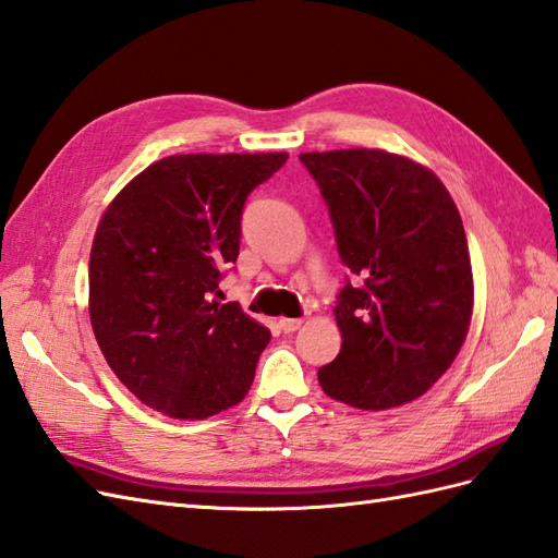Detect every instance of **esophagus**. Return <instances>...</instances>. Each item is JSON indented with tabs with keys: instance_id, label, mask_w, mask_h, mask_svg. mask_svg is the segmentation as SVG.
I'll list each match as a JSON object with an SVG mask.
<instances>
[{
	"instance_id": "1",
	"label": "esophagus",
	"mask_w": 558,
	"mask_h": 558,
	"mask_svg": "<svg viewBox=\"0 0 558 558\" xmlns=\"http://www.w3.org/2000/svg\"><path fill=\"white\" fill-rule=\"evenodd\" d=\"M278 327L284 335H290V332H294V330H299V327H302V318H280Z\"/></svg>"
}]
</instances>
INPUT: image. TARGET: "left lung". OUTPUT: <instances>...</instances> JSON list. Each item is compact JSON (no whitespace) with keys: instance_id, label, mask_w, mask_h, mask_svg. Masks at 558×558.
Masks as SVG:
<instances>
[{"instance_id":"obj_1","label":"left lung","mask_w":558,"mask_h":558,"mask_svg":"<svg viewBox=\"0 0 558 558\" xmlns=\"http://www.w3.org/2000/svg\"><path fill=\"white\" fill-rule=\"evenodd\" d=\"M299 160L353 274L335 306L341 351L318 369L320 387L361 410L415 401L452 365L474 311L460 211L434 171L403 155L349 148Z\"/></svg>"}]
</instances>
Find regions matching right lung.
<instances>
[{"mask_svg":"<svg viewBox=\"0 0 558 558\" xmlns=\"http://www.w3.org/2000/svg\"><path fill=\"white\" fill-rule=\"evenodd\" d=\"M288 153L169 155L104 211L89 256V318L112 373L141 403L207 420L247 396L270 341L240 304L219 302L240 252L247 195Z\"/></svg>","mask_w":558,"mask_h":558,"instance_id":"obj_1","label":"right lung"}]
</instances>
